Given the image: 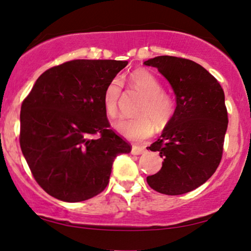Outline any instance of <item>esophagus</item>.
I'll return each instance as SVG.
<instances>
[{"label": "esophagus", "instance_id": "34e87169", "mask_svg": "<svg viewBox=\"0 0 251 251\" xmlns=\"http://www.w3.org/2000/svg\"><path fill=\"white\" fill-rule=\"evenodd\" d=\"M131 153L133 155L145 154V153H147V149H146V147H142V146H133Z\"/></svg>", "mask_w": 251, "mask_h": 251}]
</instances>
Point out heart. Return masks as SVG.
<instances>
[{
    "mask_svg": "<svg viewBox=\"0 0 251 251\" xmlns=\"http://www.w3.org/2000/svg\"><path fill=\"white\" fill-rule=\"evenodd\" d=\"M128 84L145 96L138 109V113L141 116L119 120L115 127L119 134L129 140L141 141L153 134L156 125L158 128H163L170 122L175 111V103L169 94L162 91L160 81L145 69H136L131 73ZM120 95L122 84L118 78H116L107 84L103 96L104 109L112 118L118 115Z\"/></svg>",
    "mask_w": 251,
    "mask_h": 251,
    "instance_id": "heart-1",
    "label": "heart"
}]
</instances>
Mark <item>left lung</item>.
I'll use <instances>...</instances> for the list:
<instances>
[{"label": "left lung", "instance_id": "left-lung-1", "mask_svg": "<svg viewBox=\"0 0 251 251\" xmlns=\"http://www.w3.org/2000/svg\"><path fill=\"white\" fill-rule=\"evenodd\" d=\"M144 63L157 68L176 97L170 122L148 148L158 151L163 162L147 183L164 195H183L202 185L221 161L228 126L224 90L214 76L191 60L161 55Z\"/></svg>", "mask_w": 251, "mask_h": 251}]
</instances>
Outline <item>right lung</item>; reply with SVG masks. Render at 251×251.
<instances>
[{"label": "right lung", "instance_id": "right-lung-1", "mask_svg": "<svg viewBox=\"0 0 251 251\" xmlns=\"http://www.w3.org/2000/svg\"><path fill=\"white\" fill-rule=\"evenodd\" d=\"M127 63L65 62L44 72L24 100L22 153L50 196L67 202L93 198L106 188L117 155L131 151L110 128L103 105L107 84Z\"/></svg>", "mask_w": 251, "mask_h": 251}]
</instances>
